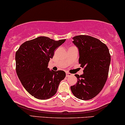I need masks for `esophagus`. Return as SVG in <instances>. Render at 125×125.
I'll return each instance as SVG.
<instances>
[{"mask_svg": "<svg viewBox=\"0 0 125 125\" xmlns=\"http://www.w3.org/2000/svg\"><path fill=\"white\" fill-rule=\"evenodd\" d=\"M71 75H72L71 73H69V72H66V76H67V77L70 76H71Z\"/></svg>", "mask_w": 125, "mask_h": 125, "instance_id": "1", "label": "esophagus"}]
</instances>
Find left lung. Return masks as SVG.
Wrapping results in <instances>:
<instances>
[{
	"mask_svg": "<svg viewBox=\"0 0 125 125\" xmlns=\"http://www.w3.org/2000/svg\"><path fill=\"white\" fill-rule=\"evenodd\" d=\"M72 39L79 50V63L84 68L82 75H75L78 81L71 86V90L79 99L90 100L101 92L107 81L111 62L110 52L106 44L93 37L79 35Z\"/></svg>",
	"mask_w": 125,
	"mask_h": 125,
	"instance_id": "left-lung-1",
	"label": "left lung"
}]
</instances>
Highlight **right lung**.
Here are the masks:
<instances>
[{"label":"right lung","instance_id":"add662e5","mask_svg":"<svg viewBox=\"0 0 125 125\" xmlns=\"http://www.w3.org/2000/svg\"><path fill=\"white\" fill-rule=\"evenodd\" d=\"M65 41L39 36L24 42L17 51V74L25 90L35 98H51L56 93L60 82L65 78L64 71L55 72L48 68L55 49Z\"/></svg>","mask_w":125,"mask_h":125}]
</instances>
